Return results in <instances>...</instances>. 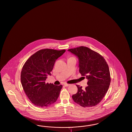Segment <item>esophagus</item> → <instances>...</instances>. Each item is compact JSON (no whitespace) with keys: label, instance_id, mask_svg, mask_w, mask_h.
Masks as SVG:
<instances>
[{"label":"esophagus","instance_id":"1","mask_svg":"<svg viewBox=\"0 0 132 132\" xmlns=\"http://www.w3.org/2000/svg\"><path fill=\"white\" fill-rule=\"evenodd\" d=\"M64 86H69L70 85L69 84H64Z\"/></svg>","mask_w":132,"mask_h":132}]
</instances>
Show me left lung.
Listing matches in <instances>:
<instances>
[{
	"label": "left lung",
	"mask_w": 132,
	"mask_h": 132,
	"mask_svg": "<svg viewBox=\"0 0 132 132\" xmlns=\"http://www.w3.org/2000/svg\"><path fill=\"white\" fill-rule=\"evenodd\" d=\"M79 58V72L88 79V86L83 89L76 85L78 92L73 95L74 102L82 107H92L104 97L111 83L109 66L99 53L81 46L68 50Z\"/></svg>",
	"instance_id": "1"
}]
</instances>
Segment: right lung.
I'll use <instances>...</instances> for the list:
<instances>
[{
	"instance_id": "obj_1",
	"label": "right lung",
	"mask_w": 132,
	"mask_h": 132,
	"mask_svg": "<svg viewBox=\"0 0 132 132\" xmlns=\"http://www.w3.org/2000/svg\"><path fill=\"white\" fill-rule=\"evenodd\" d=\"M66 50L45 48L38 51L28 58L21 70V80L26 95L36 106L44 108L53 105L58 99L62 85L46 83L51 76L56 60Z\"/></svg>"
}]
</instances>
